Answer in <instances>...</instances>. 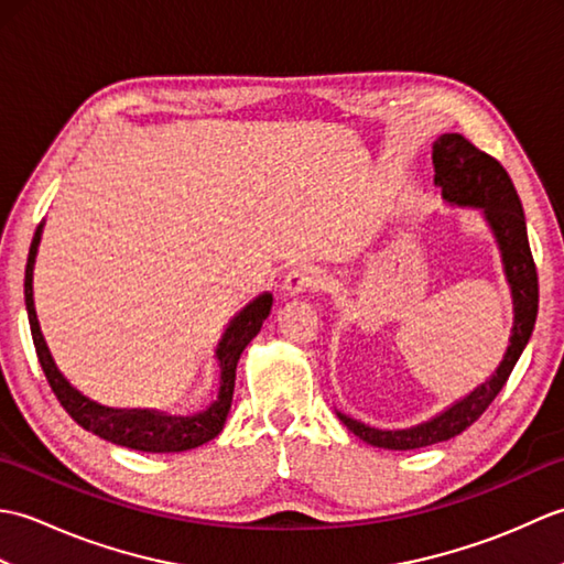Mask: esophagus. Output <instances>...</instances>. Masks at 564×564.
Listing matches in <instances>:
<instances>
[{
  "instance_id": "1",
  "label": "esophagus",
  "mask_w": 564,
  "mask_h": 564,
  "mask_svg": "<svg viewBox=\"0 0 564 564\" xmlns=\"http://www.w3.org/2000/svg\"><path fill=\"white\" fill-rule=\"evenodd\" d=\"M317 283H319V275H317L315 269H310V267H295V269H291L289 273H285L281 289H283L285 295L295 297V295H301V293H305V291L317 289Z\"/></svg>"
}]
</instances>
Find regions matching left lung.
Returning <instances> with one entry per match:
<instances>
[{
	"mask_svg": "<svg viewBox=\"0 0 564 564\" xmlns=\"http://www.w3.org/2000/svg\"><path fill=\"white\" fill-rule=\"evenodd\" d=\"M434 160V184L441 188V196L451 206L480 210L501 254V267L511 291L513 325L509 346L497 370L482 386H477L465 398L455 400L446 410L426 422L410 429H376L358 419L337 412L341 424L354 436L370 443V446L388 451H412L424 448L431 443L448 441L475 424L492 400L505 388L513 366L521 358L529 344L535 317H538V273L525 232V215L521 200L507 170L487 152L477 150L470 140L458 133H443L431 150Z\"/></svg>",
	"mask_w": 564,
	"mask_h": 564,
	"instance_id": "obj_1",
	"label": "left lung"
}]
</instances>
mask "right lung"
<instances>
[{
  "label": "right lung",
  "instance_id": "add662e5",
  "mask_svg": "<svg viewBox=\"0 0 564 564\" xmlns=\"http://www.w3.org/2000/svg\"><path fill=\"white\" fill-rule=\"evenodd\" d=\"M41 235H43V223L39 225V230H35L31 249H29L26 279H23V297H26V313H29L35 354H39L43 373L47 382H51L55 398L65 406V412L75 419L82 429L91 431V434L111 441L116 446L145 451V453H182V451L198 448L203 443H208L210 438L218 436L232 406L237 361L247 349V344L259 334L263 319L269 317L273 295L271 293L257 295L254 301L247 303L230 322H227L223 337L218 346H215V361H218V368H220L218 392H215V398L206 410L198 414H186V416L160 412V410H116V406L94 402L91 398L82 394L75 386H72V382L59 373V368L53 361V354L43 339L39 315H35V303H33V267H35V254H39Z\"/></svg>",
  "mask_w": 564,
  "mask_h": 564
}]
</instances>
